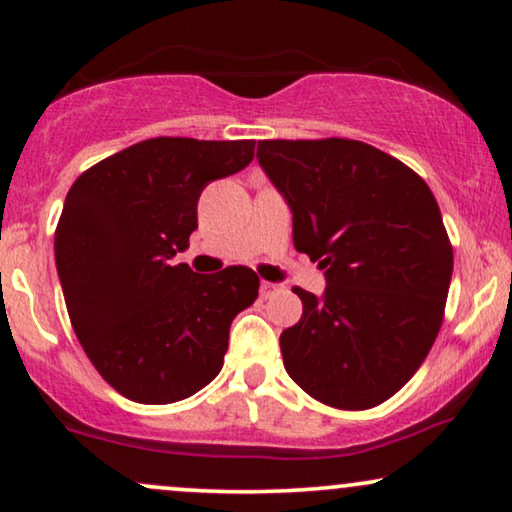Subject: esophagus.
<instances>
[{
	"label": "esophagus",
	"instance_id": "esophagus-1",
	"mask_svg": "<svg viewBox=\"0 0 512 512\" xmlns=\"http://www.w3.org/2000/svg\"><path fill=\"white\" fill-rule=\"evenodd\" d=\"M282 291H284L282 284L261 282V296H263V298H272V296H277V293H282Z\"/></svg>",
	"mask_w": 512,
	"mask_h": 512
}]
</instances>
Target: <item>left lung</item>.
<instances>
[{
	"label": "left lung",
	"mask_w": 512,
	"mask_h": 512,
	"mask_svg": "<svg viewBox=\"0 0 512 512\" xmlns=\"http://www.w3.org/2000/svg\"><path fill=\"white\" fill-rule=\"evenodd\" d=\"M256 158L293 212V244L326 291L296 286L303 317L279 338L300 389L340 410L375 408L431 352L452 244L426 181L356 139H263Z\"/></svg>",
	"instance_id": "1"
}]
</instances>
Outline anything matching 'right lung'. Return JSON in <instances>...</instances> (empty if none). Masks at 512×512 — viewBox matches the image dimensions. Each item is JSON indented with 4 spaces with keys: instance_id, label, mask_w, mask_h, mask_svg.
Returning a JSON list of instances; mask_svg holds the SVG:
<instances>
[{
    "instance_id": "1",
    "label": "right lung",
    "mask_w": 512,
    "mask_h": 512,
    "mask_svg": "<svg viewBox=\"0 0 512 512\" xmlns=\"http://www.w3.org/2000/svg\"><path fill=\"white\" fill-rule=\"evenodd\" d=\"M254 139L156 137L74 181L55 228V265L76 338L104 380L167 405L219 375L233 319L258 298L244 265L195 275L172 258L198 228L209 181L244 170Z\"/></svg>"
}]
</instances>
